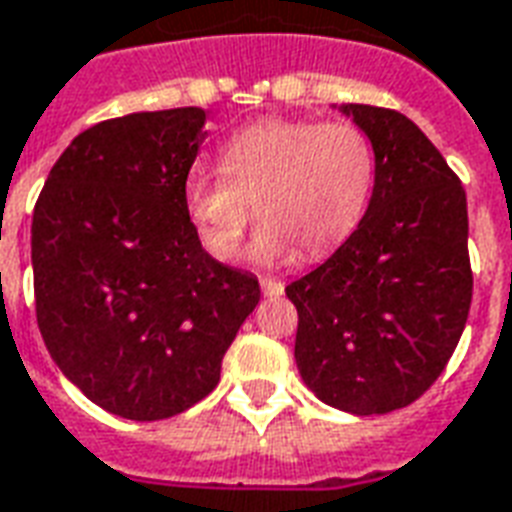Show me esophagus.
<instances>
[{
  "instance_id": "obj_1",
  "label": "esophagus",
  "mask_w": 512,
  "mask_h": 512,
  "mask_svg": "<svg viewBox=\"0 0 512 512\" xmlns=\"http://www.w3.org/2000/svg\"><path fill=\"white\" fill-rule=\"evenodd\" d=\"M260 290L268 298H279V295L285 293V282H279L274 276H260Z\"/></svg>"
}]
</instances>
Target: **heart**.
I'll list each match as a JSON object with an SVG mask.
<instances>
[{"label":"heart","mask_w":512,"mask_h":512,"mask_svg":"<svg viewBox=\"0 0 512 512\" xmlns=\"http://www.w3.org/2000/svg\"><path fill=\"white\" fill-rule=\"evenodd\" d=\"M217 162L219 173H189L184 211L219 263L236 260L255 211V260L282 263L295 249L314 260L355 233L372 200V143L350 121L263 119L233 132Z\"/></svg>","instance_id":"b5f03b06"}]
</instances>
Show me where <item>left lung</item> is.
I'll list each match as a JSON object with an SVG mask.
<instances>
[{
    "mask_svg": "<svg viewBox=\"0 0 512 512\" xmlns=\"http://www.w3.org/2000/svg\"><path fill=\"white\" fill-rule=\"evenodd\" d=\"M342 113L372 140V200L355 233L285 293L309 391L336 410L385 415L429 391L467 325V192L404 113L355 102Z\"/></svg>",
    "mask_w": 512,
    "mask_h": 512,
    "instance_id": "8db88e82",
    "label": "left lung"
}]
</instances>
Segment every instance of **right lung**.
Returning <instances> with one entry per match:
<instances>
[{
	"mask_svg": "<svg viewBox=\"0 0 512 512\" xmlns=\"http://www.w3.org/2000/svg\"><path fill=\"white\" fill-rule=\"evenodd\" d=\"M203 127V108L100 121L64 149L34 206L45 347L119 418H173L206 399L260 301L255 276L208 255L184 211Z\"/></svg>",
	"mask_w": 512,
	"mask_h": 512,
	"instance_id": "add662e5",
	"label": "right lung"
}]
</instances>
